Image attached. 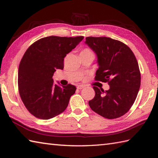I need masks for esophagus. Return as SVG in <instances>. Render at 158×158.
<instances>
[{
  "mask_svg": "<svg viewBox=\"0 0 158 158\" xmlns=\"http://www.w3.org/2000/svg\"><path fill=\"white\" fill-rule=\"evenodd\" d=\"M84 88V85H78L77 86V89H83Z\"/></svg>",
  "mask_w": 158,
  "mask_h": 158,
  "instance_id": "34e87169",
  "label": "esophagus"
}]
</instances>
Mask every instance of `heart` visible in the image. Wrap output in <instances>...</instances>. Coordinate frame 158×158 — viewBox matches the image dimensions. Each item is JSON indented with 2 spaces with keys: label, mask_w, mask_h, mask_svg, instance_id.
Returning a JSON list of instances; mask_svg holds the SVG:
<instances>
[{
  "label": "heart",
  "mask_w": 158,
  "mask_h": 158,
  "mask_svg": "<svg viewBox=\"0 0 158 158\" xmlns=\"http://www.w3.org/2000/svg\"><path fill=\"white\" fill-rule=\"evenodd\" d=\"M90 51L89 50V49H84L83 51H82V52H89Z\"/></svg>",
  "instance_id": "obj_1"
}]
</instances>
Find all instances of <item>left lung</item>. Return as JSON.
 Segmentation results:
<instances>
[{
  "label": "left lung",
  "mask_w": 158,
  "mask_h": 158,
  "mask_svg": "<svg viewBox=\"0 0 158 158\" xmlns=\"http://www.w3.org/2000/svg\"><path fill=\"white\" fill-rule=\"evenodd\" d=\"M85 44L98 56L95 81L107 82L104 91L94 86L95 95L89 101L94 112L113 119L126 114L135 103L140 87L141 75L132 50L123 42L107 37H87Z\"/></svg>",
  "instance_id": "8db88e82"
}]
</instances>
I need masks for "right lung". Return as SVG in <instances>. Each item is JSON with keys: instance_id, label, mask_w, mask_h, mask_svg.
Masks as SVG:
<instances>
[{"instance_id": "obj_1", "label": "right lung", "mask_w": 158, "mask_h": 158, "mask_svg": "<svg viewBox=\"0 0 158 158\" xmlns=\"http://www.w3.org/2000/svg\"><path fill=\"white\" fill-rule=\"evenodd\" d=\"M84 39L83 36H49L36 41L23 55L18 69V91L23 103L32 115L47 120L63 113L76 88L59 86L52 77L63 70L64 58Z\"/></svg>"}]
</instances>
